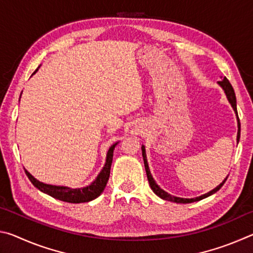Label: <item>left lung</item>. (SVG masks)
<instances>
[{
	"label": "left lung",
	"instance_id": "left-lung-1",
	"mask_svg": "<svg viewBox=\"0 0 253 253\" xmlns=\"http://www.w3.org/2000/svg\"><path fill=\"white\" fill-rule=\"evenodd\" d=\"M217 84H219L222 89H223L225 95H226V98H228L229 102L231 104V106H232V108L234 110L235 115H237V119H238V136H237V140L239 143V139H240V130H241V125H240V119H239V116H238V110H237V98H235V93H234V90H233V87L231 85L230 81L225 78L222 79L221 81H217ZM142 153H143V158H144V165H145V169H146V174H147V178H148V183H149V186H151V188L153 190L154 193H155L157 196H160L161 199L165 200V201H170V202H175V203H192V202H196V201H200V200H203L205 198H208V196L212 195L215 193V192H217L220 190V188L223 186V184L225 183L226 178H228V176H226L224 178V181L222 182L220 185H217L214 190L210 191L209 193H205L203 195L199 196V198H194V199H183V198H177V196H173L169 194L168 192H165L164 190H162V188L157 185L156 182L154 181V178L152 176L151 174V170H149V168H148V163H147V158H146V151H145V146L143 145L142 146Z\"/></svg>",
	"mask_w": 253,
	"mask_h": 253
}]
</instances>
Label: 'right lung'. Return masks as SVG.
Segmentation results:
<instances>
[{
  "label": "right lung",
  "mask_w": 253,
  "mask_h": 253,
  "mask_svg": "<svg viewBox=\"0 0 253 253\" xmlns=\"http://www.w3.org/2000/svg\"><path fill=\"white\" fill-rule=\"evenodd\" d=\"M39 69V68H38ZM38 69L33 72V75L36 74ZM118 143L111 145L110 148L108 149V153H107L106 157V163L104 168L100 170V173L98 174L95 181H93L90 185L81 187V188H70L67 186H57V185H50V184H44L40 181H38L37 178H34L31 174H30L27 169H24L25 174L29 177L30 181L36 186L38 190H40L43 193L48 194L52 198L63 201V202L68 203H84L89 202V201L95 200L98 198L102 191L105 190L106 184L109 179V174H110V166L111 163H113V156H114V149Z\"/></svg>",
  "instance_id": "1"
}]
</instances>
